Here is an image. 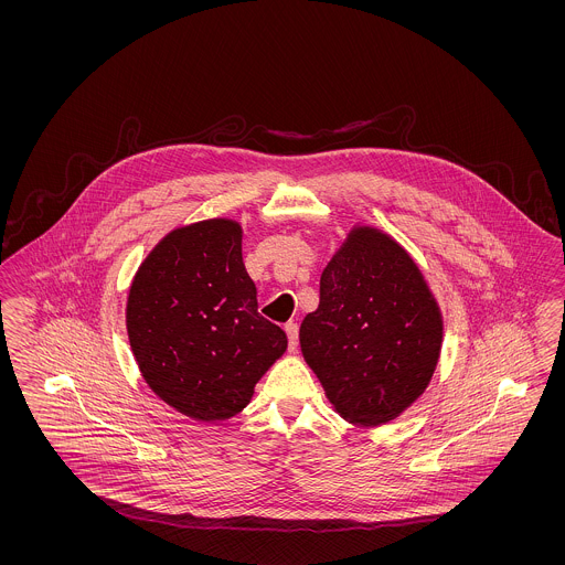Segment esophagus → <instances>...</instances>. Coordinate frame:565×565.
Listing matches in <instances>:
<instances>
[{
    "mask_svg": "<svg viewBox=\"0 0 565 565\" xmlns=\"http://www.w3.org/2000/svg\"><path fill=\"white\" fill-rule=\"evenodd\" d=\"M286 334H288V350L295 353L298 348V326L296 323H286Z\"/></svg>",
    "mask_w": 565,
    "mask_h": 565,
    "instance_id": "34e87169",
    "label": "esophagus"
}]
</instances>
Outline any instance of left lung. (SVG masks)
Listing matches in <instances>:
<instances>
[{"label": "left lung", "mask_w": 565, "mask_h": 565, "mask_svg": "<svg viewBox=\"0 0 565 565\" xmlns=\"http://www.w3.org/2000/svg\"><path fill=\"white\" fill-rule=\"evenodd\" d=\"M300 351L334 411L355 426L396 419L430 385L443 313L417 263L373 226H353L300 323Z\"/></svg>", "instance_id": "1"}]
</instances>
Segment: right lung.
<instances>
[{
  "mask_svg": "<svg viewBox=\"0 0 565 565\" xmlns=\"http://www.w3.org/2000/svg\"><path fill=\"white\" fill-rule=\"evenodd\" d=\"M242 237V224L228 217L173 228L139 265L127 296L139 373L194 422L242 413L288 348L286 332L258 313Z\"/></svg>",
  "mask_w": 565,
  "mask_h": 565,
  "instance_id": "1",
  "label": "right lung"
}]
</instances>
